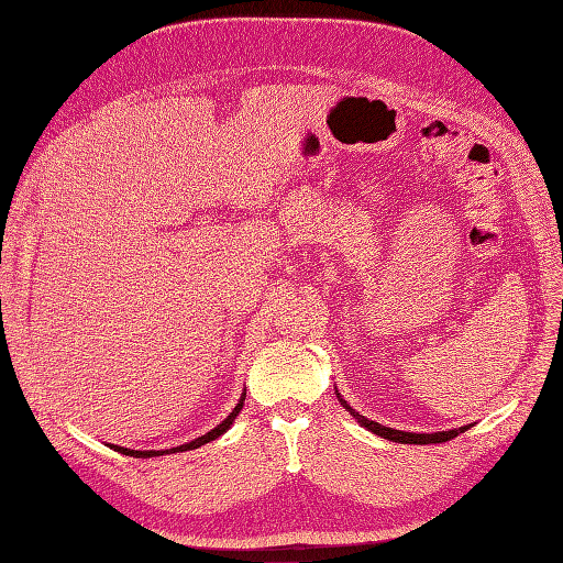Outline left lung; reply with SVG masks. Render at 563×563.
Returning <instances> with one entry per match:
<instances>
[{
  "instance_id": "8db88e82",
  "label": "left lung",
  "mask_w": 563,
  "mask_h": 563,
  "mask_svg": "<svg viewBox=\"0 0 563 563\" xmlns=\"http://www.w3.org/2000/svg\"><path fill=\"white\" fill-rule=\"evenodd\" d=\"M343 401V399H340ZM345 404V401H343ZM345 408L347 411L360 420L366 430H371V432H376L378 437H383V439H389V441H397V444H444V441H451L453 437H457L460 432H465V430H470V424H465V428H457V430H449V432H434V434H416V432H401V430H391V428H385V424H378V422H373V420H368V418H364V416H360L354 411V408H350L347 404H345Z\"/></svg>"
}]
</instances>
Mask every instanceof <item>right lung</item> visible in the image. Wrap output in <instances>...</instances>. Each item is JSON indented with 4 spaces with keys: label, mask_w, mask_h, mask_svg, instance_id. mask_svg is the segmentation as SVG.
I'll use <instances>...</instances> for the list:
<instances>
[{
    "label": "right lung",
    "mask_w": 563,
    "mask_h": 563,
    "mask_svg": "<svg viewBox=\"0 0 563 563\" xmlns=\"http://www.w3.org/2000/svg\"><path fill=\"white\" fill-rule=\"evenodd\" d=\"M242 406H244V395H242V399H240V404L234 406V411L218 424V428H213L211 432H207L203 437H199V439H195V441H190V444H183V446H176V449H172L174 453H178V451H190V449H199V446H203V444H209V441H213V439H218L220 434H223L230 424H232V420L236 418V413L242 411ZM114 451H119V453H124V455H133V457H155V455H164V453H168V451H131V449H124V446H112Z\"/></svg>",
    "instance_id": "add662e5"
}]
</instances>
